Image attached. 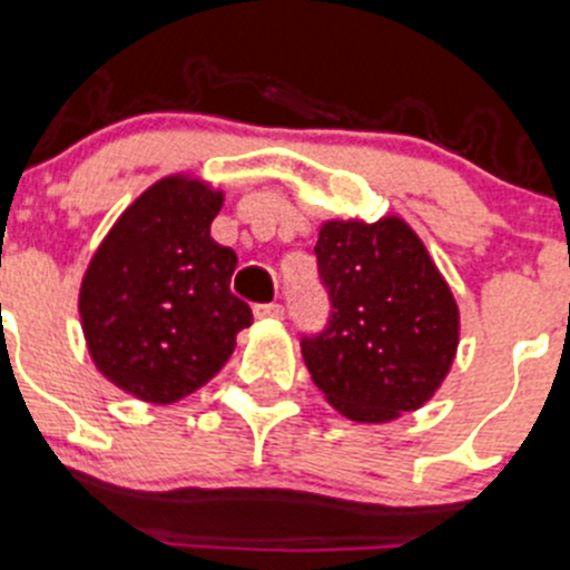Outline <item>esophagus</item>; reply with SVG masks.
Segmentation results:
<instances>
[{"label":"esophagus","mask_w":570,"mask_h":570,"mask_svg":"<svg viewBox=\"0 0 570 570\" xmlns=\"http://www.w3.org/2000/svg\"><path fill=\"white\" fill-rule=\"evenodd\" d=\"M253 315L258 317V321H281V317H284V306H281V303H258L253 309Z\"/></svg>","instance_id":"esophagus-1"}]
</instances>
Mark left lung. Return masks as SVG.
<instances>
[{
	"label": "left lung",
	"instance_id": "left-lung-1",
	"mask_svg": "<svg viewBox=\"0 0 570 570\" xmlns=\"http://www.w3.org/2000/svg\"><path fill=\"white\" fill-rule=\"evenodd\" d=\"M315 255L332 315L301 340L312 382L354 422L419 411L459 348V306L422 238L399 216L332 219Z\"/></svg>",
	"mask_w": 570,
	"mask_h": 570
}]
</instances>
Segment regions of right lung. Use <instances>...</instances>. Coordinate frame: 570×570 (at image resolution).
<instances>
[{
  "mask_svg": "<svg viewBox=\"0 0 570 570\" xmlns=\"http://www.w3.org/2000/svg\"><path fill=\"white\" fill-rule=\"evenodd\" d=\"M225 194L194 177L142 190L95 249L78 295L95 368L171 405L219 374L253 312L230 292L236 253L210 238Z\"/></svg>",
  "mask_w": 570,
  "mask_h": 570,
  "instance_id": "add662e5",
  "label": "right lung"
}]
</instances>
